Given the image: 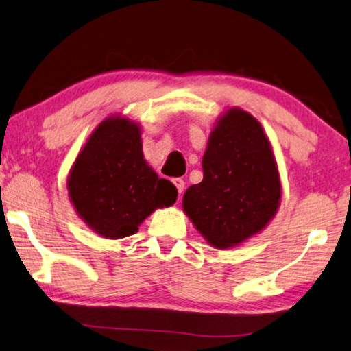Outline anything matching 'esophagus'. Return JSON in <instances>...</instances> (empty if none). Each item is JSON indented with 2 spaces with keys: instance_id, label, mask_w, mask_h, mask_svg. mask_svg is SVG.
<instances>
[{
  "instance_id": "esophagus-1",
  "label": "esophagus",
  "mask_w": 351,
  "mask_h": 351,
  "mask_svg": "<svg viewBox=\"0 0 351 351\" xmlns=\"http://www.w3.org/2000/svg\"><path fill=\"white\" fill-rule=\"evenodd\" d=\"M173 184L176 186V189H178V192H180V195H181V192L182 191H184V181H182L181 180V178H175V180H173Z\"/></svg>"
}]
</instances>
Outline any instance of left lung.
<instances>
[{
    "label": "left lung",
    "mask_w": 351,
    "mask_h": 351,
    "mask_svg": "<svg viewBox=\"0 0 351 351\" xmlns=\"http://www.w3.org/2000/svg\"><path fill=\"white\" fill-rule=\"evenodd\" d=\"M203 181L182 197V210L210 247L228 250L274 220L282 186L264 128L241 108L217 119L203 156Z\"/></svg>",
    "instance_id": "1"
}]
</instances>
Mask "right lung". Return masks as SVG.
I'll return each mask as SVG.
<instances>
[{"label": "right lung", "instance_id": "add662e5", "mask_svg": "<svg viewBox=\"0 0 351 351\" xmlns=\"http://www.w3.org/2000/svg\"><path fill=\"white\" fill-rule=\"evenodd\" d=\"M66 191L77 217L104 239L136 234L149 214L178 198L176 187L143 158L141 125L125 115H110L92 131L71 165Z\"/></svg>", "mask_w": 351, "mask_h": 351}]
</instances>
